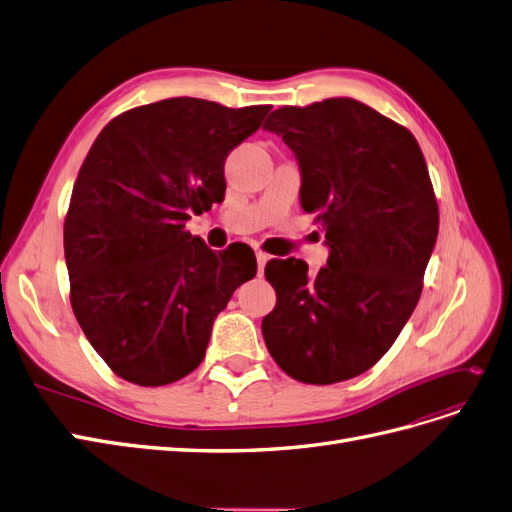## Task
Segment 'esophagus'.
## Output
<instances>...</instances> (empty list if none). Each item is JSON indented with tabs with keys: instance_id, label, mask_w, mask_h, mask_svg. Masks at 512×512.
<instances>
[{
	"instance_id": "1",
	"label": "esophagus",
	"mask_w": 512,
	"mask_h": 512,
	"mask_svg": "<svg viewBox=\"0 0 512 512\" xmlns=\"http://www.w3.org/2000/svg\"><path fill=\"white\" fill-rule=\"evenodd\" d=\"M269 254H265V252H256V262H258V275H262L265 273V267H267V262H269Z\"/></svg>"
}]
</instances>
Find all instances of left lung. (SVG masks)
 Instances as JSON below:
<instances>
[{"mask_svg":"<svg viewBox=\"0 0 512 512\" xmlns=\"http://www.w3.org/2000/svg\"><path fill=\"white\" fill-rule=\"evenodd\" d=\"M301 170V207L329 247L314 277L297 258L271 260L277 303L265 344L307 384L350 380L376 365L412 316L438 239V203L416 138L352 98L271 113Z\"/></svg>","mask_w":512,"mask_h":512,"instance_id":"obj_1","label":"left lung"}]
</instances>
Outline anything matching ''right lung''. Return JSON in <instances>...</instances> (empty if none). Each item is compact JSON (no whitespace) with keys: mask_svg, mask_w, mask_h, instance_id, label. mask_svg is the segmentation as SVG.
Returning <instances> with one entry per match:
<instances>
[{"mask_svg":"<svg viewBox=\"0 0 512 512\" xmlns=\"http://www.w3.org/2000/svg\"><path fill=\"white\" fill-rule=\"evenodd\" d=\"M269 111L168 98L115 117L91 145L64 250L74 316L119 378L162 386L188 376L213 320L256 275L254 252L215 254L185 222L222 203L226 156Z\"/></svg>","mask_w":512,"mask_h":512,"instance_id":"obj_1","label":"right lung"}]
</instances>
